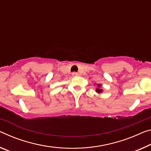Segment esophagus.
I'll return each mask as SVG.
<instances>
[{"label":"esophagus","mask_w":151,"mask_h":151,"mask_svg":"<svg viewBox=\"0 0 151 151\" xmlns=\"http://www.w3.org/2000/svg\"><path fill=\"white\" fill-rule=\"evenodd\" d=\"M72 75H73V76H76L78 75V73H76V72H73V73H72Z\"/></svg>","instance_id":"esophagus-1"}]
</instances>
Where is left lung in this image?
<instances>
[{
	"label": "left lung",
	"mask_w": 151,
	"mask_h": 151,
	"mask_svg": "<svg viewBox=\"0 0 151 151\" xmlns=\"http://www.w3.org/2000/svg\"><path fill=\"white\" fill-rule=\"evenodd\" d=\"M100 86H101V85H97V87H100ZM96 91L98 92V93H101L102 91V90L101 89H99V88H97V89H96Z\"/></svg>",
	"instance_id": "8db88e82"
}]
</instances>
